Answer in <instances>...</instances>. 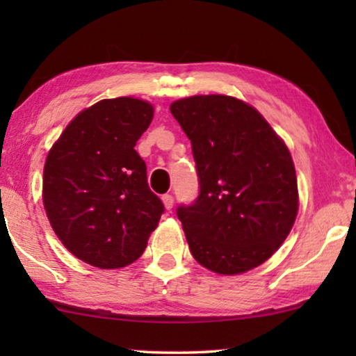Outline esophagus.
Here are the masks:
<instances>
[{
	"label": "esophagus",
	"mask_w": 356,
	"mask_h": 356,
	"mask_svg": "<svg viewBox=\"0 0 356 356\" xmlns=\"http://www.w3.org/2000/svg\"><path fill=\"white\" fill-rule=\"evenodd\" d=\"M162 201H163V206H165V209H167V211H170V209L173 207V196H172V194H163Z\"/></svg>",
	"instance_id": "esophagus-1"
}]
</instances>
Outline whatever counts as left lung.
<instances>
[{"label": "left lung", "mask_w": 356, "mask_h": 356, "mask_svg": "<svg viewBox=\"0 0 356 356\" xmlns=\"http://www.w3.org/2000/svg\"><path fill=\"white\" fill-rule=\"evenodd\" d=\"M170 111L191 140L199 196L179 206L199 264L235 275L266 262L298 212L295 165L259 111L228 95H194Z\"/></svg>", "instance_id": "obj_1"}]
</instances>
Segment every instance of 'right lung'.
I'll list each match as a JSON object with an SVG mask.
<instances>
[{"label":"right lung","mask_w":356,"mask_h":356,"mask_svg":"<svg viewBox=\"0 0 356 356\" xmlns=\"http://www.w3.org/2000/svg\"><path fill=\"white\" fill-rule=\"evenodd\" d=\"M154 118L149 102L118 97L81 111L48 152L43 206L66 250L100 269L139 259L163 204L134 150Z\"/></svg>","instance_id":"1"}]
</instances>
